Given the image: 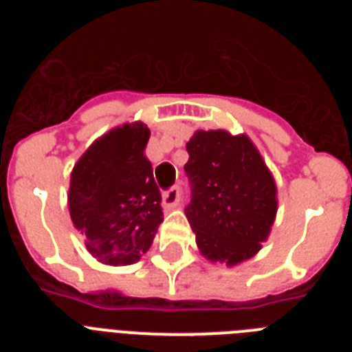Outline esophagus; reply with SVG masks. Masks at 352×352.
Here are the masks:
<instances>
[{"label":"esophagus","instance_id":"obj_1","mask_svg":"<svg viewBox=\"0 0 352 352\" xmlns=\"http://www.w3.org/2000/svg\"><path fill=\"white\" fill-rule=\"evenodd\" d=\"M179 201H182V190H179L178 186H173V188H169V190L164 192V195H162V204H164L166 210L176 208L179 204Z\"/></svg>","mask_w":352,"mask_h":352}]
</instances>
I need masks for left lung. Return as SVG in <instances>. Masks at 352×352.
<instances>
[{
	"mask_svg": "<svg viewBox=\"0 0 352 352\" xmlns=\"http://www.w3.org/2000/svg\"><path fill=\"white\" fill-rule=\"evenodd\" d=\"M192 199L185 214L211 263H243L275 222L276 185L254 142L227 130H197L186 142Z\"/></svg>",
	"mask_w": 352,
	"mask_h": 352,
	"instance_id": "8db88e82",
	"label": "left lung"
}]
</instances>
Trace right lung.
Listing matches in <instances>:
<instances>
[{
	"mask_svg": "<svg viewBox=\"0 0 352 352\" xmlns=\"http://www.w3.org/2000/svg\"><path fill=\"white\" fill-rule=\"evenodd\" d=\"M149 129L125 123L96 139L70 174L68 210L93 256L111 266L138 263L164 220L144 149Z\"/></svg>",
	"mask_w": 352,
	"mask_h": 352,
	"instance_id": "1",
	"label": "right lung"
}]
</instances>
